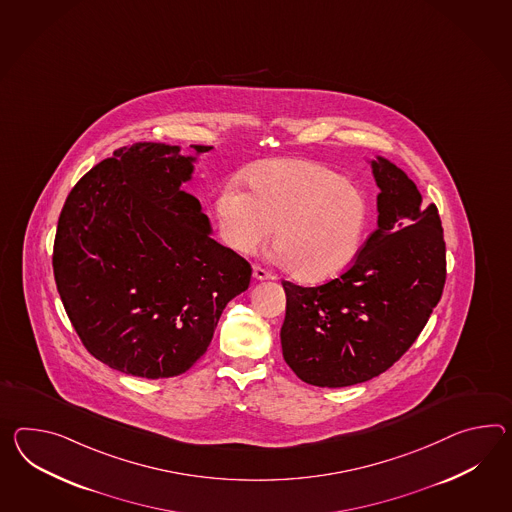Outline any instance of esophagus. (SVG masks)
Instances as JSON below:
<instances>
[{"instance_id":"esophagus-1","label":"esophagus","mask_w":512,"mask_h":512,"mask_svg":"<svg viewBox=\"0 0 512 512\" xmlns=\"http://www.w3.org/2000/svg\"><path fill=\"white\" fill-rule=\"evenodd\" d=\"M253 277H255L257 281H266V279H272V272H268V270L262 268V266H253Z\"/></svg>"}]
</instances>
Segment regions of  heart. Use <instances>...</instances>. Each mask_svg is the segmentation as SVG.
<instances>
[{"label":"heart","instance_id":"b5f03b06","mask_svg":"<svg viewBox=\"0 0 512 512\" xmlns=\"http://www.w3.org/2000/svg\"><path fill=\"white\" fill-rule=\"evenodd\" d=\"M250 192L229 181L216 218L225 244L248 255L274 231L281 262L303 281L346 270L361 250L370 209L362 190L322 164L274 161L248 174Z\"/></svg>","mask_w":512,"mask_h":512}]
</instances>
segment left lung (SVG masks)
<instances>
[{"instance_id": "8db88e82", "label": "left lung", "mask_w": 512, "mask_h": 512, "mask_svg": "<svg viewBox=\"0 0 512 512\" xmlns=\"http://www.w3.org/2000/svg\"><path fill=\"white\" fill-rule=\"evenodd\" d=\"M372 166L379 220L353 264L318 287L283 281V357L314 387H349L387 372L422 333L446 283L437 205H424L398 166Z\"/></svg>"}]
</instances>
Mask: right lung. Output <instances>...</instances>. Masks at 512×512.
Returning a JSON list of instances; mask_svg holds the SVG:
<instances>
[{"mask_svg": "<svg viewBox=\"0 0 512 512\" xmlns=\"http://www.w3.org/2000/svg\"><path fill=\"white\" fill-rule=\"evenodd\" d=\"M190 174L177 146H124L77 181L59 216L64 311L88 353L118 372H187L225 305L250 287V262L211 238L200 201L181 190Z\"/></svg>", "mask_w": 512, "mask_h": 512, "instance_id": "add662e5", "label": "right lung"}]
</instances>
